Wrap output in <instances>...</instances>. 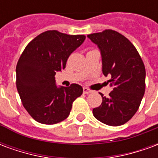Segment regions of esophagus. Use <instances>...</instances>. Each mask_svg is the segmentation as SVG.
Listing matches in <instances>:
<instances>
[{"label":"esophagus","instance_id":"34e87169","mask_svg":"<svg viewBox=\"0 0 158 158\" xmlns=\"http://www.w3.org/2000/svg\"><path fill=\"white\" fill-rule=\"evenodd\" d=\"M83 92H84V94H89V93H91V90L88 89V88H86V87H84L83 88Z\"/></svg>","mask_w":158,"mask_h":158}]
</instances>
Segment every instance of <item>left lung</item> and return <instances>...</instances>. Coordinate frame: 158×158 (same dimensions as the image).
Returning <instances> with one entry per match:
<instances>
[{
  "instance_id": "8db88e82",
  "label": "left lung",
  "mask_w": 158,
  "mask_h": 158,
  "mask_svg": "<svg viewBox=\"0 0 158 158\" xmlns=\"http://www.w3.org/2000/svg\"><path fill=\"white\" fill-rule=\"evenodd\" d=\"M87 37L99 47L102 73L111 75L107 83L113 87L109 96L93 109L100 122L110 126L124 124L135 114L146 89V69L139 52L129 40L118 32L105 29Z\"/></svg>"
}]
</instances>
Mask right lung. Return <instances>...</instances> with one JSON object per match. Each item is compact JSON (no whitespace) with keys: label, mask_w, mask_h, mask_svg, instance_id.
Segmentation results:
<instances>
[{"label":"right lung","mask_w":158,"mask_h":158,"mask_svg":"<svg viewBox=\"0 0 158 158\" xmlns=\"http://www.w3.org/2000/svg\"><path fill=\"white\" fill-rule=\"evenodd\" d=\"M85 40L82 35H70L48 30L27 45L16 68V85L23 106L37 122L55 124L69 117L73 102L83 88L56 85V73L65 69L67 60Z\"/></svg>","instance_id":"1"}]
</instances>
